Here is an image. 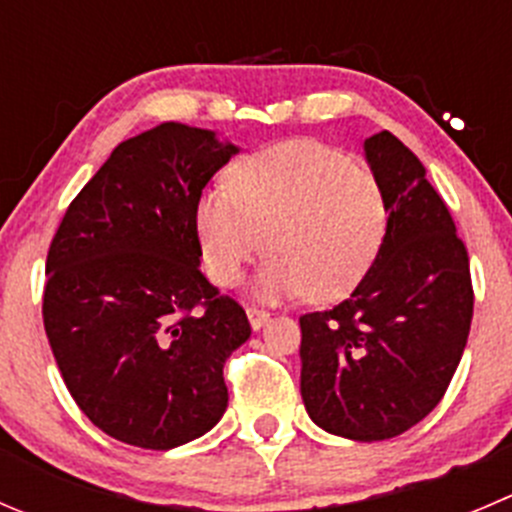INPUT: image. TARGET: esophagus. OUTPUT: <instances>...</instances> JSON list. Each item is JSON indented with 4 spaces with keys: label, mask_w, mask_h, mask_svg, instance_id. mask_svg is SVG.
<instances>
[{
    "label": "esophagus",
    "mask_w": 512,
    "mask_h": 512,
    "mask_svg": "<svg viewBox=\"0 0 512 512\" xmlns=\"http://www.w3.org/2000/svg\"><path fill=\"white\" fill-rule=\"evenodd\" d=\"M247 320H250L252 330H262L265 322L270 320V315L265 310H260V307H247Z\"/></svg>",
    "instance_id": "1"
}]
</instances>
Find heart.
Segmentation results:
<instances>
[{
	"label": "heart",
	"mask_w": 512,
	"mask_h": 512,
	"mask_svg": "<svg viewBox=\"0 0 512 512\" xmlns=\"http://www.w3.org/2000/svg\"><path fill=\"white\" fill-rule=\"evenodd\" d=\"M195 225L217 285H237L267 247L272 260L255 282L260 300L332 302L370 272L388 205L365 167L320 142L292 140L237 162L230 190L200 197Z\"/></svg>",
	"instance_id": "heart-1"
}]
</instances>
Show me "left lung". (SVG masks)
<instances>
[{"mask_svg": "<svg viewBox=\"0 0 512 512\" xmlns=\"http://www.w3.org/2000/svg\"><path fill=\"white\" fill-rule=\"evenodd\" d=\"M388 205L370 272L345 302L300 317V393L312 423L347 440H388L443 400L468 342V250L425 167L388 130L365 140Z\"/></svg>", "mask_w": 512, "mask_h": 512, "instance_id": "1", "label": "left lung"}]
</instances>
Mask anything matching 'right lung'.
<instances>
[{
    "label": "right lung",
    "instance_id": "add662e5",
    "mask_svg": "<svg viewBox=\"0 0 512 512\" xmlns=\"http://www.w3.org/2000/svg\"><path fill=\"white\" fill-rule=\"evenodd\" d=\"M240 147L162 122L114 147L49 245L44 330L69 395L109 438L172 450L227 410L250 322L200 272L202 190Z\"/></svg>",
    "mask_w": 512,
    "mask_h": 512
}]
</instances>
